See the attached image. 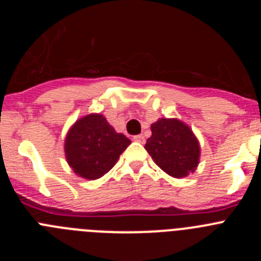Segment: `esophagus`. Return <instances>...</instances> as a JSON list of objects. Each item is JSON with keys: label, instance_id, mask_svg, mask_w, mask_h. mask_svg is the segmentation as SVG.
I'll return each mask as SVG.
<instances>
[{"label": "esophagus", "instance_id": "34e87169", "mask_svg": "<svg viewBox=\"0 0 261 261\" xmlns=\"http://www.w3.org/2000/svg\"><path fill=\"white\" fill-rule=\"evenodd\" d=\"M133 141L140 142V144H144V142H145V137H144V136H142V135L135 136V137H133Z\"/></svg>", "mask_w": 261, "mask_h": 261}]
</instances>
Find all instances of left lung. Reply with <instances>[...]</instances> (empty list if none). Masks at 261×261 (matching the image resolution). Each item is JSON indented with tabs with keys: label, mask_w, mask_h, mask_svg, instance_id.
<instances>
[{
	"label": "left lung",
	"mask_w": 261,
	"mask_h": 261,
	"mask_svg": "<svg viewBox=\"0 0 261 261\" xmlns=\"http://www.w3.org/2000/svg\"><path fill=\"white\" fill-rule=\"evenodd\" d=\"M150 128L151 137L147 138L145 149L158 167L176 179L196 171L201 147L190 125L179 119L161 117Z\"/></svg>",
	"instance_id": "obj_1"
}]
</instances>
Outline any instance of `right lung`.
<instances>
[{
    "label": "right lung",
    "instance_id": "right-lung-1",
    "mask_svg": "<svg viewBox=\"0 0 261 261\" xmlns=\"http://www.w3.org/2000/svg\"><path fill=\"white\" fill-rule=\"evenodd\" d=\"M129 145L130 140L117 133L102 114H89L69 128L64 151L77 176L95 180L116 165Z\"/></svg>",
    "mask_w": 261,
    "mask_h": 261
}]
</instances>
